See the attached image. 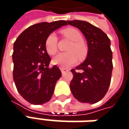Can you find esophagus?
Returning a JSON list of instances; mask_svg holds the SVG:
<instances>
[{
	"instance_id": "obj_1",
	"label": "esophagus",
	"mask_w": 129,
	"mask_h": 129,
	"mask_svg": "<svg viewBox=\"0 0 129 129\" xmlns=\"http://www.w3.org/2000/svg\"><path fill=\"white\" fill-rule=\"evenodd\" d=\"M69 70L66 69H60V71H61V73H62V74H63L64 73H66V71H68Z\"/></svg>"
}]
</instances>
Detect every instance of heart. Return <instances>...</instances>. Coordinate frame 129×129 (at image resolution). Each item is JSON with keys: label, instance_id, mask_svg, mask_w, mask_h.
I'll use <instances>...</instances> for the list:
<instances>
[{"label": "heart", "instance_id": "obj_1", "mask_svg": "<svg viewBox=\"0 0 129 129\" xmlns=\"http://www.w3.org/2000/svg\"><path fill=\"white\" fill-rule=\"evenodd\" d=\"M65 38L72 42L68 48L67 53H60L53 59V63L58 66L61 69H66L74 65L77 59L84 60L88 54V46L83 41V36L78 29L74 28H66L60 31ZM58 39L54 34H50L46 41V48L49 54H55L57 50Z\"/></svg>", "mask_w": 129, "mask_h": 129}]
</instances>
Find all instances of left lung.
<instances>
[{
  "instance_id": "left-lung-1",
  "label": "left lung",
  "mask_w": 129,
  "mask_h": 129,
  "mask_svg": "<svg viewBox=\"0 0 129 129\" xmlns=\"http://www.w3.org/2000/svg\"><path fill=\"white\" fill-rule=\"evenodd\" d=\"M78 28L86 39L88 54L86 60L71 69L73 77L70 83L73 95L81 103L95 104L101 100L109 90L113 70L111 41L100 28L83 20H68Z\"/></svg>"
}]
</instances>
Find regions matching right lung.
Returning a JSON list of instances; mask_svg holds the SVG:
<instances>
[{
	"label": "right lung",
	"mask_w": 129,
	"mask_h": 129,
	"mask_svg": "<svg viewBox=\"0 0 129 129\" xmlns=\"http://www.w3.org/2000/svg\"><path fill=\"white\" fill-rule=\"evenodd\" d=\"M66 25V20L34 24L25 29L13 44V80L20 95L32 104L51 100L61 76L56 66L49 67L51 58L46 41L52 32Z\"/></svg>",
	"instance_id": "obj_1"
}]
</instances>
